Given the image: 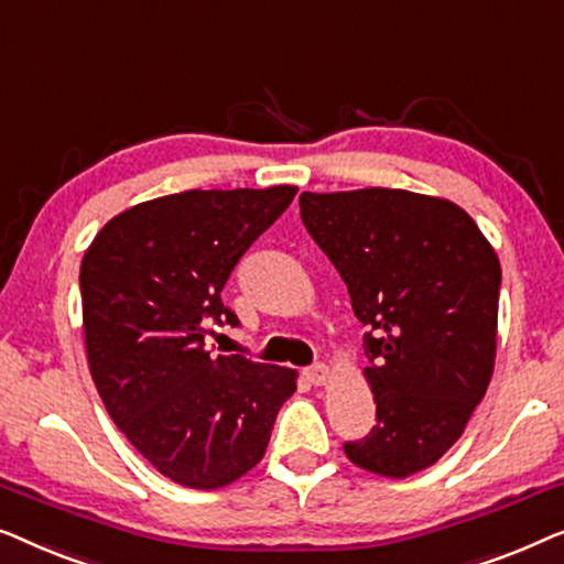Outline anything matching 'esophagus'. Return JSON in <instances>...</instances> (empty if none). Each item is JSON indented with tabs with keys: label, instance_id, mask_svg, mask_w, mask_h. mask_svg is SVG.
Wrapping results in <instances>:
<instances>
[{
	"label": "esophagus",
	"instance_id": "1",
	"mask_svg": "<svg viewBox=\"0 0 564 564\" xmlns=\"http://www.w3.org/2000/svg\"><path fill=\"white\" fill-rule=\"evenodd\" d=\"M304 376H306L308 383L322 386V383H327V380H329V368L324 362H316V365H312V368L304 370Z\"/></svg>",
	"mask_w": 564,
	"mask_h": 564
}]
</instances>
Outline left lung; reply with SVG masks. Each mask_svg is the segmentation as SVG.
<instances>
[{"label": "left lung", "instance_id": "1", "mask_svg": "<svg viewBox=\"0 0 564 564\" xmlns=\"http://www.w3.org/2000/svg\"><path fill=\"white\" fill-rule=\"evenodd\" d=\"M306 232L350 291L376 399L362 470L406 478L437 463L486 395L501 263L457 204L401 188L299 196Z\"/></svg>", "mask_w": 564, "mask_h": 564}]
</instances>
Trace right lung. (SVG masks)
<instances>
[{
  "label": "right lung",
  "mask_w": 564,
  "mask_h": 564,
  "mask_svg": "<svg viewBox=\"0 0 564 564\" xmlns=\"http://www.w3.org/2000/svg\"><path fill=\"white\" fill-rule=\"evenodd\" d=\"M296 186L181 192L109 219L82 263L91 378L112 422L158 473L214 490L260 463L296 372L214 355L240 319L221 289Z\"/></svg>",
  "instance_id": "add662e5"
}]
</instances>
